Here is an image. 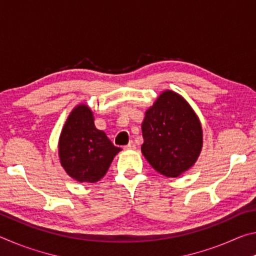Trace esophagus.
I'll return each mask as SVG.
<instances>
[{
    "mask_svg": "<svg viewBox=\"0 0 256 256\" xmlns=\"http://www.w3.org/2000/svg\"><path fill=\"white\" fill-rule=\"evenodd\" d=\"M136 148V144H134L133 141H130L128 144L124 146V149H125V150H134Z\"/></svg>",
    "mask_w": 256,
    "mask_h": 256,
    "instance_id": "obj_1",
    "label": "esophagus"
}]
</instances>
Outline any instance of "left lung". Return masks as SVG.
<instances>
[{
    "mask_svg": "<svg viewBox=\"0 0 256 256\" xmlns=\"http://www.w3.org/2000/svg\"><path fill=\"white\" fill-rule=\"evenodd\" d=\"M141 128L142 154L162 175L178 177L196 162L203 146L202 125L180 94H160L146 110Z\"/></svg>",
    "mask_w": 256,
    "mask_h": 256,
    "instance_id": "obj_1",
    "label": "left lung"
}]
</instances>
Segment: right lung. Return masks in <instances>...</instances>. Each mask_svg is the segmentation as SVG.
Listing matches in <instances>:
<instances>
[{"label": "right lung", "mask_w": 256, "mask_h": 256, "mask_svg": "<svg viewBox=\"0 0 256 256\" xmlns=\"http://www.w3.org/2000/svg\"><path fill=\"white\" fill-rule=\"evenodd\" d=\"M120 150L94 126V112L88 105L79 104L73 108L58 140L60 166L68 176L79 183H96Z\"/></svg>", "instance_id": "right-lung-1"}]
</instances>
